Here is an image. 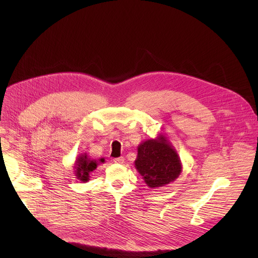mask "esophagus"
Here are the masks:
<instances>
[{
    "label": "esophagus",
    "instance_id": "obj_1",
    "mask_svg": "<svg viewBox=\"0 0 258 258\" xmlns=\"http://www.w3.org/2000/svg\"><path fill=\"white\" fill-rule=\"evenodd\" d=\"M113 161L115 163H118V164H122L124 162V158L123 157H117V158H114Z\"/></svg>",
    "mask_w": 258,
    "mask_h": 258
}]
</instances>
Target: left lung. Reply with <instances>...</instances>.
I'll use <instances>...</instances> for the list:
<instances>
[{"label": "left lung", "instance_id": "left-lung-1", "mask_svg": "<svg viewBox=\"0 0 258 258\" xmlns=\"http://www.w3.org/2000/svg\"><path fill=\"white\" fill-rule=\"evenodd\" d=\"M135 167L151 189L168 185L179 176L182 169L176 150L162 134L138 146Z\"/></svg>", "mask_w": 258, "mask_h": 258}]
</instances>
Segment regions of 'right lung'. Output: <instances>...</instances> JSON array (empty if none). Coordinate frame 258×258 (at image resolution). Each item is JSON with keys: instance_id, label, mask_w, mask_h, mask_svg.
Here are the masks:
<instances>
[{"instance_id": "1", "label": "right lung", "mask_w": 258, "mask_h": 258, "mask_svg": "<svg viewBox=\"0 0 258 258\" xmlns=\"http://www.w3.org/2000/svg\"><path fill=\"white\" fill-rule=\"evenodd\" d=\"M104 162H105L104 158H100L96 160L88 156L87 153H83L77 158L75 165H73V168H75V174L79 180H81L82 182H87L90 179V173L94 171L99 164Z\"/></svg>"}]
</instances>
